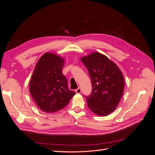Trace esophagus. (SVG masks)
<instances>
[{"label": "esophagus", "instance_id": "34e87169", "mask_svg": "<svg viewBox=\"0 0 155 155\" xmlns=\"http://www.w3.org/2000/svg\"><path fill=\"white\" fill-rule=\"evenodd\" d=\"M75 92H76V94H80L81 92V89L80 87H79L78 88H77L76 91H75Z\"/></svg>", "mask_w": 155, "mask_h": 155}]
</instances>
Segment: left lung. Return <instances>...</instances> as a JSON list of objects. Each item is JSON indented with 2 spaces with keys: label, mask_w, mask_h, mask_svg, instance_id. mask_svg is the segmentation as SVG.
<instances>
[{
  "label": "left lung",
  "mask_w": 155,
  "mask_h": 155,
  "mask_svg": "<svg viewBox=\"0 0 155 155\" xmlns=\"http://www.w3.org/2000/svg\"><path fill=\"white\" fill-rule=\"evenodd\" d=\"M81 60L92 81L91 94L85 97L88 108L97 116L109 115L116 109L123 96L125 82L122 72L107 56L96 51Z\"/></svg>",
  "instance_id": "obj_1"
}]
</instances>
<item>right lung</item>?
Listing matches in <instances>:
<instances>
[{
	"label": "right lung",
	"instance_id": "1",
	"mask_svg": "<svg viewBox=\"0 0 155 155\" xmlns=\"http://www.w3.org/2000/svg\"><path fill=\"white\" fill-rule=\"evenodd\" d=\"M64 59L46 52L37 61L29 84L30 94L39 109L53 113L66 107L75 92L68 88L62 72Z\"/></svg>",
	"mask_w": 155,
	"mask_h": 155
}]
</instances>
